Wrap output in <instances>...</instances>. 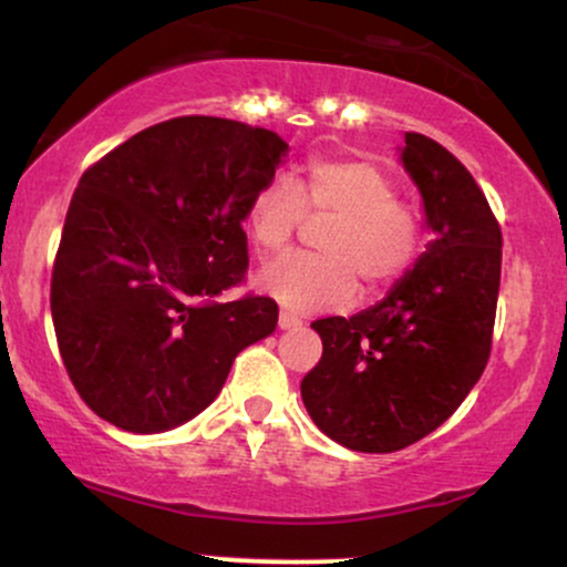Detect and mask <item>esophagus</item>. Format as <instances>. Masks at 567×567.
I'll return each instance as SVG.
<instances>
[{
    "instance_id": "34e87169",
    "label": "esophagus",
    "mask_w": 567,
    "mask_h": 567,
    "mask_svg": "<svg viewBox=\"0 0 567 567\" xmlns=\"http://www.w3.org/2000/svg\"><path fill=\"white\" fill-rule=\"evenodd\" d=\"M277 324H279V330H292V328H298V324H301V317H296L292 311L282 309V311H279Z\"/></svg>"
}]
</instances>
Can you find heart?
I'll use <instances>...</instances> for the list:
<instances>
[{"instance_id": "heart-1", "label": "heart", "mask_w": 567, "mask_h": 567, "mask_svg": "<svg viewBox=\"0 0 567 567\" xmlns=\"http://www.w3.org/2000/svg\"><path fill=\"white\" fill-rule=\"evenodd\" d=\"M309 218L330 220L317 247L322 256H288L266 266L261 288L298 311L338 309L357 298L360 284L381 292L413 266L421 226L396 202L392 175L368 159H311L292 184L282 178L258 188L247 205V234L261 256L285 250Z\"/></svg>"}]
</instances>
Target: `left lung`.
I'll return each instance as SVG.
<instances>
[{"label": "left lung", "mask_w": 567, "mask_h": 567, "mask_svg": "<svg viewBox=\"0 0 567 567\" xmlns=\"http://www.w3.org/2000/svg\"><path fill=\"white\" fill-rule=\"evenodd\" d=\"M400 162L432 243L379 303L311 328L322 360L301 381L320 432L360 453L413 445L455 413L491 357L501 229L477 181L437 141L405 133Z\"/></svg>", "instance_id": "obj_1"}]
</instances>
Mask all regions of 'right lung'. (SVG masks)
<instances>
[{
	"label": "right lung",
	"mask_w": 567,
	"mask_h": 567,
	"mask_svg": "<svg viewBox=\"0 0 567 567\" xmlns=\"http://www.w3.org/2000/svg\"><path fill=\"white\" fill-rule=\"evenodd\" d=\"M288 143L220 116H178L97 159L71 197L50 309L69 379L135 434L202 413L234 357L277 328V303L216 298L245 279L250 197Z\"/></svg>",
	"instance_id": "obj_1"
}]
</instances>
